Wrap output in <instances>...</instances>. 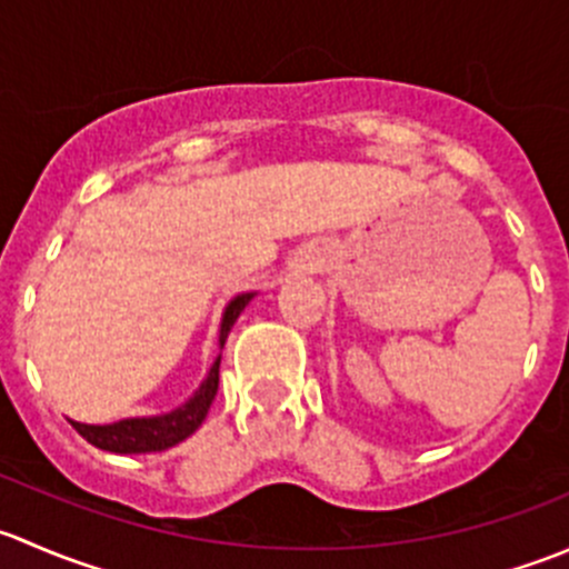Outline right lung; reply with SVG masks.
<instances>
[{"mask_svg":"<svg viewBox=\"0 0 569 569\" xmlns=\"http://www.w3.org/2000/svg\"><path fill=\"white\" fill-rule=\"evenodd\" d=\"M250 300L252 295H242L237 297V300H231V306L226 308V317H222L220 327V347L226 343L233 321H237V317L244 311V306H248ZM217 382H220V358L214 360L209 377H206L203 386L194 391L192 399L183 407H178V410L168 412V416L126 418V421L107 423V427H90V423L71 421V427L77 429L88 443H93L96 449L114 451V455H151V451H164L170 449V446L187 440L189 435L203 423L206 412H209L211 401H214L217 396Z\"/></svg>","mask_w":569,"mask_h":569,"instance_id":"add662e5","label":"right lung"}]
</instances>
